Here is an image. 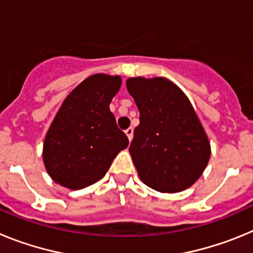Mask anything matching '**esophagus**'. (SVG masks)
Here are the masks:
<instances>
[{
	"mask_svg": "<svg viewBox=\"0 0 253 253\" xmlns=\"http://www.w3.org/2000/svg\"><path fill=\"white\" fill-rule=\"evenodd\" d=\"M125 134H126V137H128L129 140L133 139V128H128L125 130Z\"/></svg>",
	"mask_w": 253,
	"mask_h": 253,
	"instance_id": "1",
	"label": "esophagus"
}]
</instances>
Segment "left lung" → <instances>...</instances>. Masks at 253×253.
<instances>
[{
    "label": "left lung",
    "mask_w": 253,
    "mask_h": 253,
    "mask_svg": "<svg viewBox=\"0 0 253 253\" xmlns=\"http://www.w3.org/2000/svg\"><path fill=\"white\" fill-rule=\"evenodd\" d=\"M126 88L139 110L129 147L139 177L160 193H178L202 176L210 144L189 99L166 78L134 77Z\"/></svg>",
    "instance_id": "1"
}]
</instances>
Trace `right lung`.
<instances>
[{
  "mask_svg": "<svg viewBox=\"0 0 253 253\" xmlns=\"http://www.w3.org/2000/svg\"><path fill=\"white\" fill-rule=\"evenodd\" d=\"M119 76L95 75L78 84L60 106L44 140L43 160L50 177L64 187L84 189L104 177L129 144L110 111Z\"/></svg>",
  "mask_w": 253,
  "mask_h": 253,
  "instance_id": "right-lung-1",
  "label": "right lung"
}]
</instances>
